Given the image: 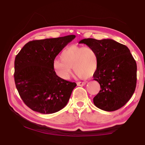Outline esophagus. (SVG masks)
<instances>
[{
    "instance_id": "obj_1",
    "label": "esophagus",
    "mask_w": 145,
    "mask_h": 145,
    "mask_svg": "<svg viewBox=\"0 0 145 145\" xmlns=\"http://www.w3.org/2000/svg\"><path fill=\"white\" fill-rule=\"evenodd\" d=\"M86 84H87V82H78L76 83V84H77L78 86H84Z\"/></svg>"
}]
</instances>
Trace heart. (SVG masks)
<instances>
[{
	"label": "heart",
	"mask_w": 145,
	"mask_h": 145,
	"mask_svg": "<svg viewBox=\"0 0 145 145\" xmlns=\"http://www.w3.org/2000/svg\"><path fill=\"white\" fill-rule=\"evenodd\" d=\"M53 67L61 78L68 80L73 69L78 77H89L95 74L98 67V57L90 46L71 45L64 49L60 60H54Z\"/></svg>",
	"instance_id": "heart-1"
}]
</instances>
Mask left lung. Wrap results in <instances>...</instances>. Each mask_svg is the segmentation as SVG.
Segmentation results:
<instances>
[{"label":"left lung","instance_id":"left-lung-1","mask_svg":"<svg viewBox=\"0 0 145 145\" xmlns=\"http://www.w3.org/2000/svg\"><path fill=\"white\" fill-rule=\"evenodd\" d=\"M79 44L93 48L98 57V67L93 77L101 90L93 98L95 105L106 112L123 106L137 85V63L129 48L112 39H85Z\"/></svg>","mask_w":145,"mask_h":145}]
</instances>
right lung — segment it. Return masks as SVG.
Segmentation results:
<instances>
[{"label": "right lung", "instance_id": "1", "mask_svg": "<svg viewBox=\"0 0 145 145\" xmlns=\"http://www.w3.org/2000/svg\"><path fill=\"white\" fill-rule=\"evenodd\" d=\"M75 38L70 35L27 43L15 57L14 80L22 100L35 112L50 114L67 105L76 84L58 76L55 57Z\"/></svg>", "mask_w": 145, "mask_h": 145}]
</instances>
